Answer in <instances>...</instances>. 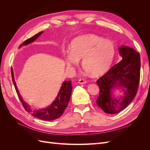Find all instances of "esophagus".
Here are the masks:
<instances>
[{
  "label": "esophagus",
  "mask_w": 150,
  "mask_h": 150,
  "mask_svg": "<svg viewBox=\"0 0 150 150\" xmlns=\"http://www.w3.org/2000/svg\"><path fill=\"white\" fill-rule=\"evenodd\" d=\"M87 81H86V80L85 79H79L78 80V83L79 84H84V83H86Z\"/></svg>",
  "instance_id": "1"
}]
</instances>
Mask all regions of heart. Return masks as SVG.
<instances>
[{
	"label": "heart",
	"instance_id": "1",
	"mask_svg": "<svg viewBox=\"0 0 150 150\" xmlns=\"http://www.w3.org/2000/svg\"><path fill=\"white\" fill-rule=\"evenodd\" d=\"M115 53L114 44L110 40L94 34L76 38L71 42V51H64L63 55L68 66L79 64L83 58L84 69L94 76H99L110 67Z\"/></svg>",
	"mask_w": 150,
	"mask_h": 150
}]
</instances>
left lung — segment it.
Wrapping results in <instances>:
<instances>
[{"label":"left lung","mask_w":150,"mask_h":150,"mask_svg":"<svg viewBox=\"0 0 150 150\" xmlns=\"http://www.w3.org/2000/svg\"><path fill=\"white\" fill-rule=\"evenodd\" d=\"M119 54L122 60L96 81L99 88L96 103L108 114H116L123 110L133 100L138 89L141 67L139 52L129 47L122 46ZM117 85L124 89L125 96L114 98L111 91Z\"/></svg>","instance_id":"1"}]
</instances>
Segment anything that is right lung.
<instances>
[{
	"label": "right lung",
	"instance_id": "obj_1",
	"mask_svg": "<svg viewBox=\"0 0 150 150\" xmlns=\"http://www.w3.org/2000/svg\"><path fill=\"white\" fill-rule=\"evenodd\" d=\"M42 33V32H40L38 34L33 36V37L25 40L23 42V45H27L33 42L34 40L37 39ZM22 45V44L21 45L20 47ZM11 75L13 84L14 85L17 96L19 97L21 102L22 103V106H23L25 110L29 113H30L32 116L37 117V118L45 121H52L59 118V117L63 114L65 109L68 105V103H69V99L71 98L72 89L71 81H66L62 83V85L59 91V93H58V95L56 99H55V101L53 102V103L51 106L45 109H42V110H33L30 108L29 104L24 102L22 97L21 96V95L19 93V91H18L17 88L16 83L14 80V77H13L12 69H11Z\"/></svg>",
	"mask_w": 150,
	"mask_h": 150
}]
</instances>
